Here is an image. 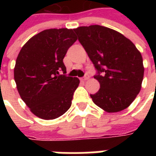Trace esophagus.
I'll return each mask as SVG.
<instances>
[{"label":"esophagus","instance_id":"1","mask_svg":"<svg viewBox=\"0 0 156 156\" xmlns=\"http://www.w3.org/2000/svg\"><path fill=\"white\" fill-rule=\"evenodd\" d=\"M88 78H89V76H88L87 74H86V75L84 76L83 78H82V80H83V81H86V80H87Z\"/></svg>","mask_w":156,"mask_h":156}]
</instances>
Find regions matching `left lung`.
Masks as SVG:
<instances>
[{
  "label": "left lung",
  "mask_w": 156,
  "mask_h": 156,
  "mask_svg": "<svg viewBox=\"0 0 156 156\" xmlns=\"http://www.w3.org/2000/svg\"><path fill=\"white\" fill-rule=\"evenodd\" d=\"M95 66L100 90L93 102L108 112L128 108L141 90L144 67L140 52L122 34L100 25L73 29Z\"/></svg>",
  "instance_id": "obj_1"
}]
</instances>
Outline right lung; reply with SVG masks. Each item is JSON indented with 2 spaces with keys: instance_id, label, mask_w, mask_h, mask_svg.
I'll list each match as a JSON object with an SVG mask.
<instances>
[{
  "instance_id": "1",
  "label": "right lung",
  "mask_w": 156,
  "mask_h": 156,
  "mask_svg": "<svg viewBox=\"0 0 156 156\" xmlns=\"http://www.w3.org/2000/svg\"><path fill=\"white\" fill-rule=\"evenodd\" d=\"M77 40L72 29H48L30 38L16 60L14 81L30 112L44 120L56 119L70 108L78 78L66 73L63 59Z\"/></svg>"
}]
</instances>
